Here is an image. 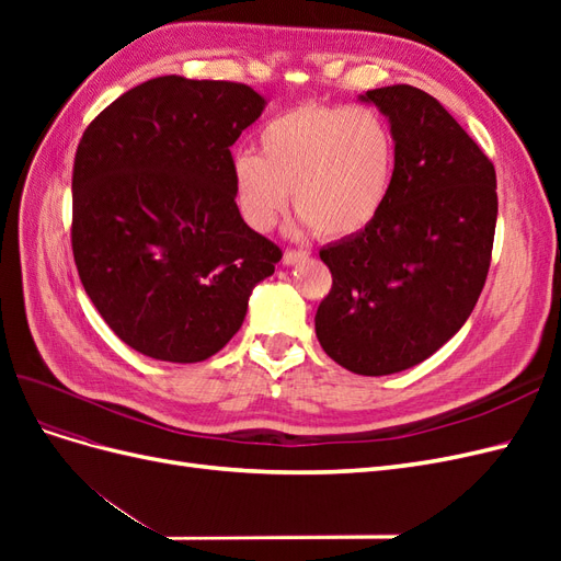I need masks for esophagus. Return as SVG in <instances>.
I'll use <instances>...</instances> for the list:
<instances>
[{"label": "esophagus", "instance_id": "1", "mask_svg": "<svg viewBox=\"0 0 561 561\" xmlns=\"http://www.w3.org/2000/svg\"><path fill=\"white\" fill-rule=\"evenodd\" d=\"M309 252L307 250H285L283 252V264H297L301 260H307Z\"/></svg>", "mask_w": 561, "mask_h": 561}]
</instances>
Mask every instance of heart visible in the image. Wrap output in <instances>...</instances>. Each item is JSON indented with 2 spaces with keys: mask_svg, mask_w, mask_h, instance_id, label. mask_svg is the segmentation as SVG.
<instances>
[{
  "mask_svg": "<svg viewBox=\"0 0 561 561\" xmlns=\"http://www.w3.org/2000/svg\"><path fill=\"white\" fill-rule=\"evenodd\" d=\"M260 142L262 154L231 157L236 206L254 231L274 227L293 194L301 225L325 241L351 239L393 192L396 135L375 110L304 103L266 122Z\"/></svg>",
  "mask_w": 561,
  "mask_h": 561,
  "instance_id": "heart-1",
  "label": "heart"
}]
</instances>
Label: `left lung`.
<instances>
[{
    "label": "left lung",
    "mask_w": 561,
    "mask_h": 561,
    "mask_svg": "<svg viewBox=\"0 0 561 561\" xmlns=\"http://www.w3.org/2000/svg\"><path fill=\"white\" fill-rule=\"evenodd\" d=\"M398 145L393 192L365 231L320 250L332 287L316 311L330 358L363 377L414 367L461 330L484 287L494 163L426 91H367Z\"/></svg>",
    "instance_id": "8db88e82"
}]
</instances>
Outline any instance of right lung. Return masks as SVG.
Listing matches in <instances>:
<instances>
[{"label": "right lung", "mask_w": 561, "mask_h": 561, "mask_svg": "<svg viewBox=\"0 0 561 561\" xmlns=\"http://www.w3.org/2000/svg\"><path fill=\"white\" fill-rule=\"evenodd\" d=\"M264 98L245 83L149 79L83 130L72 171V252L83 290L130 348L201 363L239 332L252 287L283 250L252 231L231 145Z\"/></svg>", "instance_id": "obj_1"}]
</instances>
